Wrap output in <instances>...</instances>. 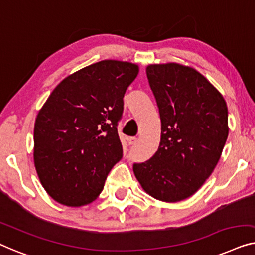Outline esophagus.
<instances>
[{
  "label": "esophagus",
  "instance_id": "34e87169",
  "mask_svg": "<svg viewBox=\"0 0 255 255\" xmlns=\"http://www.w3.org/2000/svg\"><path fill=\"white\" fill-rule=\"evenodd\" d=\"M136 142H137V138H136V137H129L128 138L129 145H134V144H136Z\"/></svg>",
  "mask_w": 255,
  "mask_h": 255
}]
</instances>
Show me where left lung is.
I'll use <instances>...</instances> for the list:
<instances>
[{"label": "left lung", "instance_id": "1", "mask_svg": "<svg viewBox=\"0 0 255 255\" xmlns=\"http://www.w3.org/2000/svg\"><path fill=\"white\" fill-rule=\"evenodd\" d=\"M146 77L159 110L160 142L155 155L132 170L149 195L178 202L198 191L221 158L229 134L227 103L191 67L150 64Z\"/></svg>", "mask_w": 255, "mask_h": 255}]
</instances>
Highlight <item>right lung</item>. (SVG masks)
<instances>
[{
	"mask_svg": "<svg viewBox=\"0 0 255 255\" xmlns=\"http://www.w3.org/2000/svg\"><path fill=\"white\" fill-rule=\"evenodd\" d=\"M137 64L104 60L69 75L34 124V165L45 191L68 207L91 203L123 157L118 123Z\"/></svg>",
	"mask_w": 255,
	"mask_h": 255,
	"instance_id": "obj_1",
	"label": "right lung"
}]
</instances>
